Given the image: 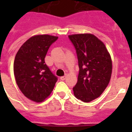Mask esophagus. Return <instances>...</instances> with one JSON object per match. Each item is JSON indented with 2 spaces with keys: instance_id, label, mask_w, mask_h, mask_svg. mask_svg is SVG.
Here are the masks:
<instances>
[{
  "instance_id": "1",
  "label": "esophagus",
  "mask_w": 132,
  "mask_h": 132,
  "mask_svg": "<svg viewBox=\"0 0 132 132\" xmlns=\"http://www.w3.org/2000/svg\"><path fill=\"white\" fill-rule=\"evenodd\" d=\"M66 77H67V75H65L64 76L61 77H60V79H61V80H62V81L65 80V79L66 78Z\"/></svg>"
}]
</instances>
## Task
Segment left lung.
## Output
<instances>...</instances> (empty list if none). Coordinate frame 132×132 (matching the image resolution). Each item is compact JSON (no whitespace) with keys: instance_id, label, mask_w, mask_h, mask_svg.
Instances as JSON below:
<instances>
[{"instance_id":"1","label":"left lung","mask_w":132,"mask_h":132,"mask_svg":"<svg viewBox=\"0 0 132 132\" xmlns=\"http://www.w3.org/2000/svg\"><path fill=\"white\" fill-rule=\"evenodd\" d=\"M68 37L76 49L79 68L74 95L84 102H90L99 97L110 83L112 72L110 54L104 43L93 34Z\"/></svg>"}]
</instances>
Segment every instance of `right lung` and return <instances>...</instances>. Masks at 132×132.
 I'll return each mask as SVG.
<instances>
[{
	"mask_svg": "<svg viewBox=\"0 0 132 132\" xmlns=\"http://www.w3.org/2000/svg\"><path fill=\"white\" fill-rule=\"evenodd\" d=\"M57 38L46 34L32 36L15 55L13 73L16 84L22 93L34 102L44 101L57 80L44 62L50 46Z\"/></svg>",
	"mask_w": 132,
	"mask_h": 132,
	"instance_id": "add662e5",
	"label": "right lung"
}]
</instances>
